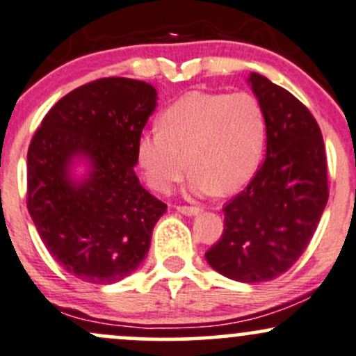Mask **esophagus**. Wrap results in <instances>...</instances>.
I'll use <instances>...</instances> for the list:
<instances>
[{
    "label": "esophagus",
    "instance_id": "1",
    "mask_svg": "<svg viewBox=\"0 0 356 356\" xmlns=\"http://www.w3.org/2000/svg\"><path fill=\"white\" fill-rule=\"evenodd\" d=\"M177 211L186 214V216H196V214L201 213V208H196V206H177Z\"/></svg>",
    "mask_w": 356,
    "mask_h": 356
}]
</instances>
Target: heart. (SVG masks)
<instances>
[{
  "label": "heart",
  "mask_w": 356,
  "mask_h": 356,
  "mask_svg": "<svg viewBox=\"0 0 356 356\" xmlns=\"http://www.w3.org/2000/svg\"><path fill=\"white\" fill-rule=\"evenodd\" d=\"M265 140L267 121L255 96L189 92L160 113L157 131L138 140L136 155L157 193H169L189 167L193 194H232L255 175Z\"/></svg>",
  "instance_id": "1"
}]
</instances>
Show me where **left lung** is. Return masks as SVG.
<instances>
[{"mask_svg": "<svg viewBox=\"0 0 356 356\" xmlns=\"http://www.w3.org/2000/svg\"><path fill=\"white\" fill-rule=\"evenodd\" d=\"M247 83L267 121V152L247 189L222 208L225 229L206 260L228 279L257 284L298 261L330 193L323 135L309 109L260 74Z\"/></svg>", "mask_w": 356, "mask_h": 356, "instance_id": "obj_1", "label": "left lung"}]
</instances>
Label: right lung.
Returning a JSON list of instances; mask_svg holds the SVG:
<instances>
[{
	"label": "right lung",
	"instance_id": "1",
	"mask_svg": "<svg viewBox=\"0 0 356 356\" xmlns=\"http://www.w3.org/2000/svg\"><path fill=\"white\" fill-rule=\"evenodd\" d=\"M155 108L152 84L97 79L54 104L30 143L29 213L50 255L84 282L106 286L134 273L165 213L134 169Z\"/></svg>",
	"mask_w": 356,
	"mask_h": 356
}]
</instances>
